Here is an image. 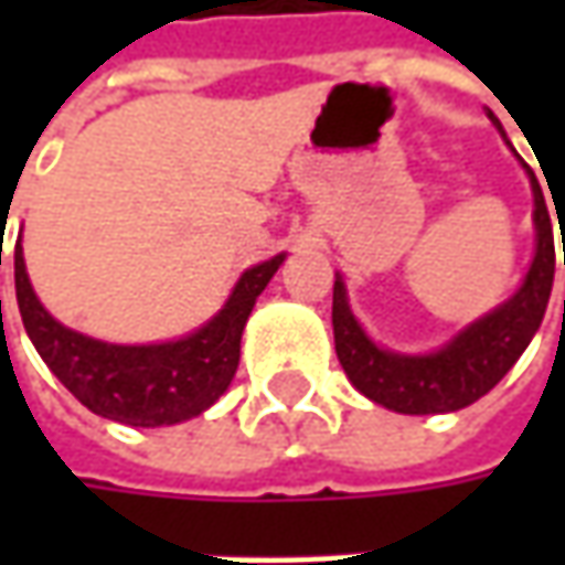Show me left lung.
<instances>
[{"instance_id": "obj_1", "label": "left lung", "mask_w": 565, "mask_h": 565, "mask_svg": "<svg viewBox=\"0 0 565 565\" xmlns=\"http://www.w3.org/2000/svg\"><path fill=\"white\" fill-rule=\"evenodd\" d=\"M497 121V119H493ZM500 128V121H497ZM532 175L534 191V228H537V250L532 270L522 289L500 305L493 315L481 317L446 349L434 355H396L383 352L364 337L359 320L349 311L342 279L333 282V339L342 371L355 383L367 399L386 405L402 415H440L456 412L478 402L507 377L512 364L525 352V345L537 333L551 286H554V226L544 204V191ZM559 216V213H556ZM565 264V238H563Z\"/></svg>"}]
</instances>
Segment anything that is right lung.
Returning a JSON list of instances; mask_svg holds the SVG:
<instances>
[{"label":"right lung","instance_id":"add662e5","mask_svg":"<svg viewBox=\"0 0 565 565\" xmlns=\"http://www.w3.org/2000/svg\"><path fill=\"white\" fill-rule=\"evenodd\" d=\"M279 264L282 254L250 267L226 308L206 327L163 345H109L55 323L28 282L21 242L14 245V295L40 359L81 405L109 422L160 427L201 415L226 393L238 367L250 308Z\"/></svg>","mask_w":565,"mask_h":565}]
</instances>
